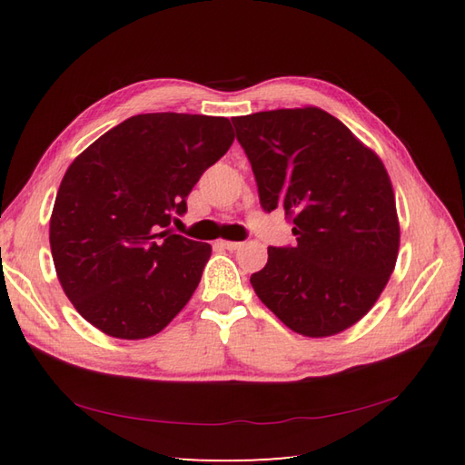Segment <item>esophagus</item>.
<instances>
[{
    "instance_id": "obj_1",
    "label": "esophagus",
    "mask_w": 465,
    "mask_h": 465,
    "mask_svg": "<svg viewBox=\"0 0 465 465\" xmlns=\"http://www.w3.org/2000/svg\"><path fill=\"white\" fill-rule=\"evenodd\" d=\"M217 245H220V248H223V250H230V252H233V250H238V248H242V242H230V240H220V242H217Z\"/></svg>"
}]
</instances>
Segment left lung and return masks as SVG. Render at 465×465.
Returning <instances> with one entry per match:
<instances>
[{
	"label": "left lung",
	"mask_w": 465,
	"mask_h": 465,
	"mask_svg": "<svg viewBox=\"0 0 465 465\" xmlns=\"http://www.w3.org/2000/svg\"><path fill=\"white\" fill-rule=\"evenodd\" d=\"M265 212L283 210L293 248H268L252 275L295 333L330 338L378 302L400 252L396 195L380 155L320 107L232 117Z\"/></svg>",
	"instance_id": "1"
}]
</instances>
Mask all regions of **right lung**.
I'll return each instance as SVG.
<instances>
[{
	"mask_svg": "<svg viewBox=\"0 0 465 465\" xmlns=\"http://www.w3.org/2000/svg\"><path fill=\"white\" fill-rule=\"evenodd\" d=\"M232 143L227 117L140 114L67 167L49 245L59 283L94 328L145 340L185 308L212 245L172 233L170 223Z\"/></svg>",
	"mask_w": 465,
	"mask_h": 465,
	"instance_id": "right-lung-1",
	"label": "right lung"
}]
</instances>
